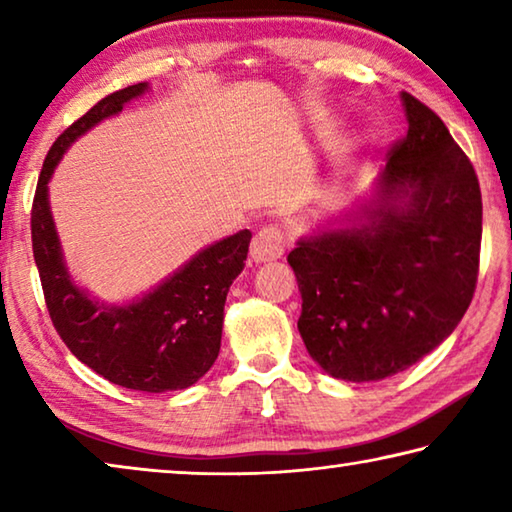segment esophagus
Segmentation results:
<instances>
[{
	"label": "esophagus",
	"instance_id": "1",
	"mask_svg": "<svg viewBox=\"0 0 512 512\" xmlns=\"http://www.w3.org/2000/svg\"><path fill=\"white\" fill-rule=\"evenodd\" d=\"M284 248H287V237L284 232L277 228V225H266L253 237V244H250V255H253L255 262H275L284 255Z\"/></svg>",
	"mask_w": 512,
	"mask_h": 512
}]
</instances>
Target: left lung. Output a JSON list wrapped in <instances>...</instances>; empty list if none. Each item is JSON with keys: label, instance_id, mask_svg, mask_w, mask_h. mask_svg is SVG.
<instances>
[{"label": "left lung", "instance_id": "obj_1", "mask_svg": "<svg viewBox=\"0 0 512 512\" xmlns=\"http://www.w3.org/2000/svg\"><path fill=\"white\" fill-rule=\"evenodd\" d=\"M406 135L388 151L357 225L300 239L287 262L298 329L336 379L379 381L438 348L470 307L481 253V189L436 112L402 92Z\"/></svg>", "mask_w": 512, "mask_h": 512}]
</instances>
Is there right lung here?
<instances>
[{
  "label": "right lung",
  "instance_id": "add662e5",
  "mask_svg": "<svg viewBox=\"0 0 512 512\" xmlns=\"http://www.w3.org/2000/svg\"><path fill=\"white\" fill-rule=\"evenodd\" d=\"M146 90V83H135L108 94L51 144L33 196L31 241L51 323L69 352L112 384L164 393L196 384L219 357L225 296L244 271L253 235L241 230L216 241L144 298L108 307L69 277L47 198L67 146Z\"/></svg>",
  "mask_w": 512,
  "mask_h": 512
}]
</instances>
